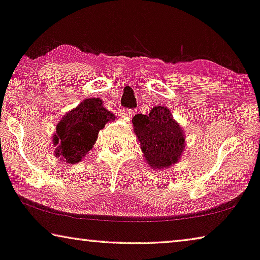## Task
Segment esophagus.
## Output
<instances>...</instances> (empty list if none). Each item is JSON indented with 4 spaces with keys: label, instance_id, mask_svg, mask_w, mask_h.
I'll use <instances>...</instances> for the list:
<instances>
[{
    "label": "esophagus",
    "instance_id": "obj_1",
    "mask_svg": "<svg viewBox=\"0 0 260 260\" xmlns=\"http://www.w3.org/2000/svg\"><path fill=\"white\" fill-rule=\"evenodd\" d=\"M120 114L125 118H132L134 114V111L131 110V108H122V110L120 111Z\"/></svg>",
    "mask_w": 260,
    "mask_h": 260
}]
</instances>
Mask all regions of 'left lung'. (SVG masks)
Returning <instances> with one entry per match:
<instances>
[{"label":"left lung","instance_id":"obj_1","mask_svg":"<svg viewBox=\"0 0 260 260\" xmlns=\"http://www.w3.org/2000/svg\"><path fill=\"white\" fill-rule=\"evenodd\" d=\"M132 122L150 167L168 168L179 161L184 149V135L167 108L156 106L149 114L134 115Z\"/></svg>","mask_w":260,"mask_h":260}]
</instances>
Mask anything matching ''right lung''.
<instances>
[{
	"label": "right lung",
	"mask_w": 260,
	"mask_h": 260,
	"mask_svg": "<svg viewBox=\"0 0 260 260\" xmlns=\"http://www.w3.org/2000/svg\"><path fill=\"white\" fill-rule=\"evenodd\" d=\"M114 115L103 106L99 98L85 99L58 122L53 143L56 156L67 164H77L87 154L98 138L100 129Z\"/></svg>",
	"instance_id": "1"
}]
</instances>
